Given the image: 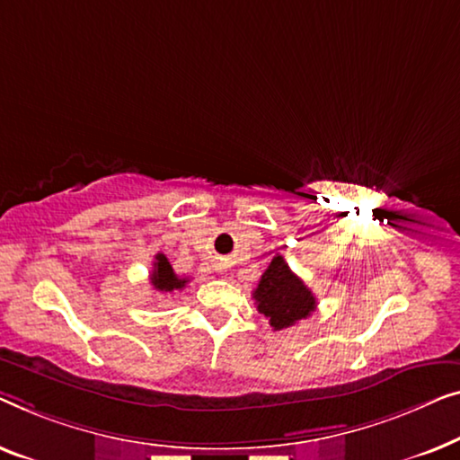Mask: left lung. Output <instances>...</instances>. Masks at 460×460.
I'll return each mask as SVG.
<instances>
[{
	"instance_id": "1",
	"label": "left lung",
	"mask_w": 460,
	"mask_h": 460,
	"mask_svg": "<svg viewBox=\"0 0 460 460\" xmlns=\"http://www.w3.org/2000/svg\"><path fill=\"white\" fill-rule=\"evenodd\" d=\"M258 313L269 319L275 332L288 329L314 313L316 297L304 286L283 256H275L254 289Z\"/></svg>"
}]
</instances>
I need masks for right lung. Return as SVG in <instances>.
I'll use <instances>...</instances> for the list:
<instances>
[{"label": "right lung", "instance_id": "obj_1", "mask_svg": "<svg viewBox=\"0 0 460 460\" xmlns=\"http://www.w3.org/2000/svg\"><path fill=\"white\" fill-rule=\"evenodd\" d=\"M150 281L154 289H158V292L172 294L174 289H183L190 279H185V277H179L174 273L171 262H168V258L164 254H156V262H154Z\"/></svg>", "mask_w": 460, "mask_h": 460}]
</instances>
